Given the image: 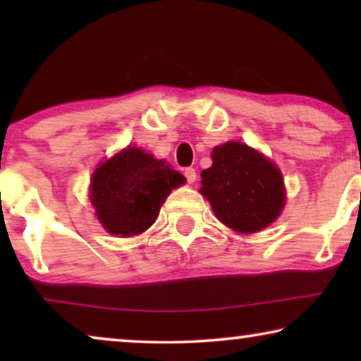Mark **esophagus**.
I'll list each match as a JSON object with an SVG mask.
<instances>
[{
    "mask_svg": "<svg viewBox=\"0 0 361 361\" xmlns=\"http://www.w3.org/2000/svg\"><path fill=\"white\" fill-rule=\"evenodd\" d=\"M184 176H185V179H187V182H189V184L195 182V179H197V172H195L194 167H187V169L184 171Z\"/></svg>",
    "mask_w": 361,
    "mask_h": 361,
    "instance_id": "esophagus-1",
    "label": "esophagus"
}]
</instances>
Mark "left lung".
<instances>
[{
    "mask_svg": "<svg viewBox=\"0 0 361 361\" xmlns=\"http://www.w3.org/2000/svg\"><path fill=\"white\" fill-rule=\"evenodd\" d=\"M212 161L200 174V192L221 224L255 233L278 219L286 197L283 176L273 162L238 141L215 147Z\"/></svg>",
    "mask_w": 361,
    "mask_h": 361,
    "instance_id": "1",
    "label": "left lung"
}]
</instances>
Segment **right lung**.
Segmentation results:
<instances>
[{
  "label": "right lung",
  "instance_id": "right-lung-1",
  "mask_svg": "<svg viewBox=\"0 0 361 361\" xmlns=\"http://www.w3.org/2000/svg\"><path fill=\"white\" fill-rule=\"evenodd\" d=\"M184 176L140 147H126L92 176L90 199L108 233L140 235L154 224L162 202Z\"/></svg>",
  "mask_w": 361,
  "mask_h": 361
}]
</instances>
